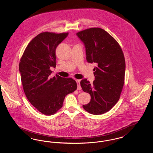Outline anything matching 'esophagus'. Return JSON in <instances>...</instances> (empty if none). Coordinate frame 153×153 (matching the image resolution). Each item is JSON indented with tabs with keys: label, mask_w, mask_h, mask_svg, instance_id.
I'll list each match as a JSON object with an SVG mask.
<instances>
[{
	"label": "esophagus",
	"mask_w": 153,
	"mask_h": 153,
	"mask_svg": "<svg viewBox=\"0 0 153 153\" xmlns=\"http://www.w3.org/2000/svg\"><path fill=\"white\" fill-rule=\"evenodd\" d=\"M76 82H77V89L78 90H81V87L80 86V80H76Z\"/></svg>",
	"instance_id": "34e87169"
}]
</instances>
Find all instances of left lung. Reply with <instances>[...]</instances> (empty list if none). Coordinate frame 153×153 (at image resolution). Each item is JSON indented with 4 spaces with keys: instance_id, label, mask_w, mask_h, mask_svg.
<instances>
[{
    "instance_id": "1",
    "label": "left lung",
    "mask_w": 153,
    "mask_h": 153,
    "mask_svg": "<svg viewBox=\"0 0 153 153\" xmlns=\"http://www.w3.org/2000/svg\"><path fill=\"white\" fill-rule=\"evenodd\" d=\"M76 34L84 44L88 62L97 65L93 84L87 79L80 82L82 89L91 97L90 102L82 107L91 114H103L117 104L123 87V52L115 39L101 28H89Z\"/></svg>"
}]
</instances>
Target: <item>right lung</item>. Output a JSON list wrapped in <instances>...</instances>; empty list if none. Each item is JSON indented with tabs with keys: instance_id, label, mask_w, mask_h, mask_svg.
<instances>
[{
	"instance_id": "right-lung-1",
	"label": "right lung",
	"mask_w": 153,
	"mask_h": 153,
	"mask_svg": "<svg viewBox=\"0 0 153 153\" xmlns=\"http://www.w3.org/2000/svg\"><path fill=\"white\" fill-rule=\"evenodd\" d=\"M68 33L43 32L34 37L26 48L19 70L23 88L30 102L46 115L54 114L63 105L66 96L77 89L72 78L57 74L50 77L51 67L56 66V49Z\"/></svg>"
}]
</instances>
